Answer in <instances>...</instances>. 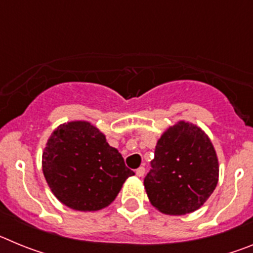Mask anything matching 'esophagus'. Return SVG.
Listing matches in <instances>:
<instances>
[{"mask_svg": "<svg viewBox=\"0 0 253 253\" xmlns=\"http://www.w3.org/2000/svg\"><path fill=\"white\" fill-rule=\"evenodd\" d=\"M144 172H146V169H144V167H139V169H135V175H137L138 177H142V176H144Z\"/></svg>", "mask_w": 253, "mask_h": 253, "instance_id": "1", "label": "esophagus"}]
</instances>
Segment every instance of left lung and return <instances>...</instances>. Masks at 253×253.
<instances>
[{"mask_svg": "<svg viewBox=\"0 0 253 253\" xmlns=\"http://www.w3.org/2000/svg\"><path fill=\"white\" fill-rule=\"evenodd\" d=\"M151 165L144 189L151 204L167 215L198 210L218 184L219 162L213 143L200 126L185 120L163 131Z\"/></svg>", "mask_w": 253, "mask_h": 253, "instance_id": "8db88e82", "label": "left lung"}]
</instances>
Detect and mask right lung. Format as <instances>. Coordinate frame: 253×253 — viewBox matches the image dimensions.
<instances>
[{
	"instance_id": "add662e5",
	"label": "right lung",
	"mask_w": 253,
	"mask_h": 253,
	"mask_svg": "<svg viewBox=\"0 0 253 253\" xmlns=\"http://www.w3.org/2000/svg\"><path fill=\"white\" fill-rule=\"evenodd\" d=\"M42 169L51 193L78 211L109 207L134 172L102 131L86 120L63 123L48 138Z\"/></svg>"
}]
</instances>
